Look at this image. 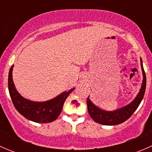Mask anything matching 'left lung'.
Masks as SVG:
<instances>
[{
  "mask_svg": "<svg viewBox=\"0 0 152 152\" xmlns=\"http://www.w3.org/2000/svg\"><path fill=\"white\" fill-rule=\"evenodd\" d=\"M140 62H141L142 76H143L142 84L137 97L129 104L126 105L123 108L115 110V111L107 112L105 111V110H101L99 107H96V105L93 104L91 101L89 99V97L87 98V110H88L89 115L94 121L100 124H103V125H118V124L123 123V122L126 121L127 119L129 118L137 110V108L140 105V102H141L142 98H143L145 90V86H146V77H145V71H144L143 67H142V62L141 59H140Z\"/></svg>",
  "mask_w": 152,
  "mask_h": 152,
  "instance_id": "1",
  "label": "left lung"
}]
</instances>
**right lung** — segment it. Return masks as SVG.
I'll use <instances>...</instances> for the list:
<instances>
[{"mask_svg":"<svg viewBox=\"0 0 152 152\" xmlns=\"http://www.w3.org/2000/svg\"><path fill=\"white\" fill-rule=\"evenodd\" d=\"M12 69L13 66L11 67L9 72L8 87L11 99L16 110L26 118L36 123H50L56 120L61 113L67 96L74 88L64 92L50 101L45 102H31L24 99L17 91L12 80Z\"/></svg>","mask_w":152,"mask_h":152,"instance_id":"1","label":"right lung"}]
</instances>
